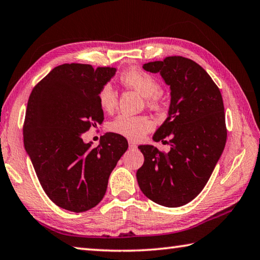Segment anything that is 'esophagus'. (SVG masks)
<instances>
[{"instance_id":"esophagus-1","label":"esophagus","mask_w":260,"mask_h":260,"mask_svg":"<svg viewBox=\"0 0 260 260\" xmlns=\"http://www.w3.org/2000/svg\"><path fill=\"white\" fill-rule=\"evenodd\" d=\"M129 147H130V148L131 149H136L137 148V144L135 143V141H129Z\"/></svg>"}]
</instances>
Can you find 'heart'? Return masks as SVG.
Masks as SVG:
<instances>
[{
  "label": "heart",
  "mask_w": 260,
  "mask_h": 260,
  "mask_svg": "<svg viewBox=\"0 0 260 260\" xmlns=\"http://www.w3.org/2000/svg\"><path fill=\"white\" fill-rule=\"evenodd\" d=\"M120 81L126 87L134 88L146 97L147 104L157 107L159 104V82L156 78L141 69L130 68L120 75ZM117 94L111 84H105L99 92V104L101 109L111 113L115 109ZM154 122L145 115L120 114L110 123V130L132 140H139L153 130Z\"/></svg>",
  "instance_id": "obj_1"
}]
</instances>
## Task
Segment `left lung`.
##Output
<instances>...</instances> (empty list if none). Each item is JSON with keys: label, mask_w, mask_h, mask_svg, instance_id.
Here are the masks:
<instances>
[{"label": "left lung", "mask_w": 260, "mask_h": 260, "mask_svg": "<svg viewBox=\"0 0 260 260\" xmlns=\"http://www.w3.org/2000/svg\"><path fill=\"white\" fill-rule=\"evenodd\" d=\"M143 68L159 73L170 86L169 115L153 139L164 143L169 138L171 150L165 154L140 145L145 160L137 181L154 203L180 207L204 189L224 150L228 134L223 99L208 73L190 58L169 56Z\"/></svg>", "instance_id": "obj_1"}]
</instances>
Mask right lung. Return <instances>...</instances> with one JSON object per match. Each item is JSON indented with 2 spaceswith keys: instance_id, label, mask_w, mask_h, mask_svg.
Listing matches in <instances>:
<instances>
[{
  "instance_id": "right-lung-1",
  "label": "right lung",
  "mask_w": 260,
  "mask_h": 260,
  "mask_svg": "<svg viewBox=\"0 0 260 260\" xmlns=\"http://www.w3.org/2000/svg\"><path fill=\"white\" fill-rule=\"evenodd\" d=\"M115 68L71 63L55 67L34 87L23 124L24 149L52 202L81 213L104 197L112 171L126 149L123 136L107 132L92 148L82 134L101 124V88Z\"/></svg>"
}]
</instances>
